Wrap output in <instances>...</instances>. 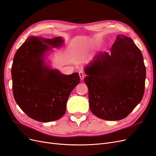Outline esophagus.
<instances>
[{
	"mask_svg": "<svg viewBox=\"0 0 156 156\" xmlns=\"http://www.w3.org/2000/svg\"><path fill=\"white\" fill-rule=\"evenodd\" d=\"M79 76H80V79L82 80L84 78V77L85 76V73L83 71H80L79 72Z\"/></svg>",
	"mask_w": 156,
	"mask_h": 156,
	"instance_id": "obj_1",
	"label": "esophagus"
}]
</instances>
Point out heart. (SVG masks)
Instances as JSON below:
<instances>
[{"label":"heart","instance_id":"1","mask_svg":"<svg viewBox=\"0 0 156 156\" xmlns=\"http://www.w3.org/2000/svg\"><path fill=\"white\" fill-rule=\"evenodd\" d=\"M94 45H95V44L94 43H91L90 44H89L88 45H87V46H85V47H83V48L80 49V51L83 52H85V51H87L90 48L94 47Z\"/></svg>","mask_w":156,"mask_h":156}]
</instances>
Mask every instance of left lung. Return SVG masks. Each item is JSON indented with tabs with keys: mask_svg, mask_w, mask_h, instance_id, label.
Wrapping results in <instances>:
<instances>
[{
	"mask_svg": "<svg viewBox=\"0 0 156 156\" xmlns=\"http://www.w3.org/2000/svg\"><path fill=\"white\" fill-rule=\"evenodd\" d=\"M89 108L106 120L124 119L141 101L146 68L133 40L119 35L110 52H100L84 68Z\"/></svg>",
	"mask_w": 156,
	"mask_h": 156,
	"instance_id": "obj_1",
	"label": "left lung"
}]
</instances>
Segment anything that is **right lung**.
<instances>
[{"mask_svg":"<svg viewBox=\"0 0 156 156\" xmlns=\"http://www.w3.org/2000/svg\"><path fill=\"white\" fill-rule=\"evenodd\" d=\"M62 37L30 36L19 48L12 67L16 103L29 117L39 122L58 120L66 112L68 98L80 83L79 74L66 75L52 69L46 57L52 48L63 46Z\"/></svg>","mask_w":156,"mask_h":156,"instance_id":"right-lung-1","label":"right lung"}]
</instances>
